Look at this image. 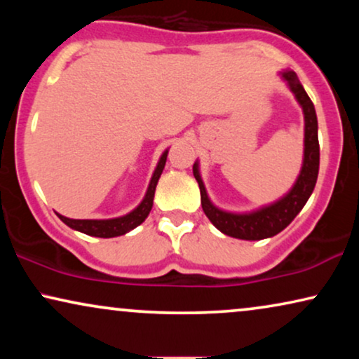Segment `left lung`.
Masks as SVG:
<instances>
[{
  "instance_id": "1",
  "label": "left lung",
  "mask_w": 359,
  "mask_h": 359,
  "mask_svg": "<svg viewBox=\"0 0 359 359\" xmlns=\"http://www.w3.org/2000/svg\"><path fill=\"white\" fill-rule=\"evenodd\" d=\"M284 80L289 83L291 91L296 95L297 101L301 102L306 117V140H304V165L299 178L291 189V193L284 196L276 204L268 205L252 214H230L224 212L210 204V201L205 194V188L201 180L198 165L194 163L193 173L196 181L199 183L201 189V204H203L204 214L208 215L210 222L217 227L220 232L229 235V237L242 238V240H262L273 237L287 227L292 222L294 217L301 212V209L306 205L307 199L311 198L313 188L317 183L318 175V160H320V151H318V135H317V116L316 107L311 97L304 90L301 83L297 80V75L294 72H284Z\"/></svg>"
}]
</instances>
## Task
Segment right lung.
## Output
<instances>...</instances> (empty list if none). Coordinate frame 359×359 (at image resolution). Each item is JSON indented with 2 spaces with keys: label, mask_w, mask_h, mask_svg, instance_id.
<instances>
[{
  "label": "right lung",
  "mask_w": 359,
  "mask_h": 359,
  "mask_svg": "<svg viewBox=\"0 0 359 359\" xmlns=\"http://www.w3.org/2000/svg\"><path fill=\"white\" fill-rule=\"evenodd\" d=\"M166 156H168V151H165L161 155L158 161V166H156L154 176H151L149 191H147L144 201H142L139 208L132 210L130 214L124 215V217L119 219H109V220H80V219H68L63 217V215L57 214L63 224H67L68 227L78 230V232H83L86 235H91V237H101V238H111L117 237V235H124L129 232V230L135 229L137 225H140L147 219V215L150 214L151 205H154V196H155V188L156 183H158V178L161 171L165 168Z\"/></svg>",
  "instance_id": "right-lung-1"
}]
</instances>
